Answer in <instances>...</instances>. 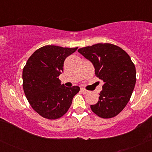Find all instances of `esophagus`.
Wrapping results in <instances>:
<instances>
[{
    "label": "esophagus",
    "instance_id": "34e87169",
    "mask_svg": "<svg viewBox=\"0 0 152 152\" xmlns=\"http://www.w3.org/2000/svg\"><path fill=\"white\" fill-rule=\"evenodd\" d=\"M81 92L83 94H86L88 92V91L84 89V88H81Z\"/></svg>",
    "mask_w": 152,
    "mask_h": 152
}]
</instances>
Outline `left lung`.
Segmentation results:
<instances>
[{
    "label": "left lung",
    "instance_id": "1",
    "mask_svg": "<svg viewBox=\"0 0 152 152\" xmlns=\"http://www.w3.org/2000/svg\"><path fill=\"white\" fill-rule=\"evenodd\" d=\"M95 68V75L104 81L99 101L91 105L103 118L116 116L130 100L136 83V68L125 50L111 43H97L78 50Z\"/></svg>",
    "mask_w": 152,
    "mask_h": 152
}]
</instances>
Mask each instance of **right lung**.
<instances>
[{"instance_id": "right-lung-1", "label": "right lung", "mask_w": 152, "mask_h": 152, "mask_svg": "<svg viewBox=\"0 0 152 152\" xmlns=\"http://www.w3.org/2000/svg\"><path fill=\"white\" fill-rule=\"evenodd\" d=\"M48 45L38 48L28 59L23 69V88L29 104L40 116L57 119L64 116L80 91L61 84L65 59L77 50Z\"/></svg>"}]
</instances>
